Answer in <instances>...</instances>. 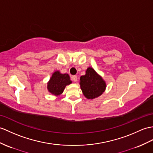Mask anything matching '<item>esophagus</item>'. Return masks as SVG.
Here are the masks:
<instances>
[{
    "label": "esophagus",
    "mask_w": 153,
    "mask_h": 153,
    "mask_svg": "<svg viewBox=\"0 0 153 153\" xmlns=\"http://www.w3.org/2000/svg\"><path fill=\"white\" fill-rule=\"evenodd\" d=\"M71 79H72V80L74 81H77V77L76 76H72V77H71Z\"/></svg>",
    "instance_id": "34e87169"
}]
</instances>
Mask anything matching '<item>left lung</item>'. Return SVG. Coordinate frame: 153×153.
Instances as JSON below:
<instances>
[{
    "label": "left lung",
    "instance_id": "left-lung-1",
    "mask_svg": "<svg viewBox=\"0 0 153 153\" xmlns=\"http://www.w3.org/2000/svg\"><path fill=\"white\" fill-rule=\"evenodd\" d=\"M80 87L85 97L93 99L98 97L105 89V83L94 70L88 68L86 74L80 77Z\"/></svg>",
    "mask_w": 153,
    "mask_h": 153
}]
</instances>
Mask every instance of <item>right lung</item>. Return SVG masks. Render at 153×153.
I'll return each instance as SVG.
<instances>
[{"label":"right lung","instance_id":"add662e5","mask_svg":"<svg viewBox=\"0 0 153 153\" xmlns=\"http://www.w3.org/2000/svg\"><path fill=\"white\" fill-rule=\"evenodd\" d=\"M72 83L70 76L67 74H60L59 71L53 74L52 77L48 83V91L53 94L58 96L61 94L67 85Z\"/></svg>","mask_w":153,"mask_h":153}]
</instances>
